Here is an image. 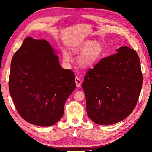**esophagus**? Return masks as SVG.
<instances>
[{
    "label": "esophagus",
    "mask_w": 152,
    "mask_h": 152,
    "mask_svg": "<svg viewBox=\"0 0 152 152\" xmlns=\"http://www.w3.org/2000/svg\"><path fill=\"white\" fill-rule=\"evenodd\" d=\"M75 82L77 87H79L80 86V85H81V81H80V79H79V77H75Z\"/></svg>",
    "instance_id": "34e87169"
}]
</instances>
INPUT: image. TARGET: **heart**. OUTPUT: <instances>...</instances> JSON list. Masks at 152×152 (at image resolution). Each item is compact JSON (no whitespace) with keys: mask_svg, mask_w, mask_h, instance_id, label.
<instances>
[{"mask_svg":"<svg viewBox=\"0 0 152 152\" xmlns=\"http://www.w3.org/2000/svg\"><path fill=\"white\" fill-rule=\"evenodd\" d=\"M72 53L75 54H80L78 58V63L83 68L93 66L102 58L103 53L102 44L98 41H83L72 49ZM63 58L65 61H69L70 57L69 54L63 51Z\"/></svg>","mask_w":152,"mask_h":152,"instance_id":"b5f03b06","label":"heart"}]
</instances>
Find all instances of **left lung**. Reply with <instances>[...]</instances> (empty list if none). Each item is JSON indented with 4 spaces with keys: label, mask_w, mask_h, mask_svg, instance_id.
<instances>
[{
    "label": "left lung",
    "mask_w": 152,
    "mask_h": 152,
    "mask_svg": "<svg viewBox=\"0 0 152 152\" xmlns=\"http://www.w3.org/2000/svg\"><path fill=\"white\" fill-rule=\"evenodd\" d=\"M89 68L82 84L87 115L99 125L107 126L127 117L141 93L142 75L134 49L120 47Z\"/></svg>",
    "instance_id": "obj_1"
}]
</instances>
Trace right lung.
<instances>
[{"instance_id":"right-lung-1","label":"right lung","mask_w":152,"mask_h":152,"mask_svg":"<svg viewBox=\"0 0 152 152\" xmlns=\"http://www.w3.org/2000/svg\"><path fill=\"white\" fill-rule=\"evenodd\" d=\"M75 87L73 72L61 67L48 41L26 37L14 54L9 89L18 113L28 122L43 127L56 123Z\"/></svg>"}]
</instances>
